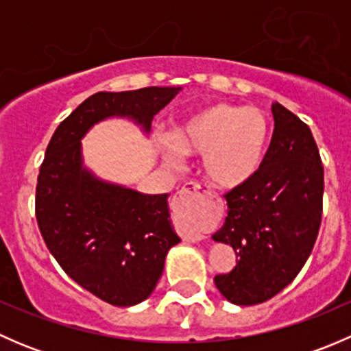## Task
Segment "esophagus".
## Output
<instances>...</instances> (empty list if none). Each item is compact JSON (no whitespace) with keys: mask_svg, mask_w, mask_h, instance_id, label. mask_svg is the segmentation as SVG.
<instances>
[{"mask_svg":"<svg viewBox=\"0 0 351 351\" xmlns=\"http://www.w3.org/2000/svg\"><path fill=\"white\" fill-rule=\"evenodd\" d=\"M189 193H200V195H210V192H208L207 189H205L202 183H197V182H189L185 186H183L182 190H180V198H183L185 195H189ZM182 238L185 239V241L189 243H197L200 241V239H204V234H202L200 231H197V229H183L182 231Z\"/></svg>","mask_w":351,"mask_h":351,"instance_id":"esophagus-1","label":"esophagus"}]
</instances>
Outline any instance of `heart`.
Segmentation results:
<instances>
[{"mask_svg": "<svg viewBox=\"0 0 351 351\" xmlns=\"http://www.w3.org/2000/svg\"><path fill=\"white\" fill-rule=\"evenodd\" d=\"M271 141L270 117L260 108L214 104L186 117L162 141L171 165L180 153L204 156L202 168L212 185L232 190L250 183L261 171Z\"/></svg>", "mask_w": 351, "mask_h": 351, "instance_id": "obj_1", "label": "heart"}]
</instances>
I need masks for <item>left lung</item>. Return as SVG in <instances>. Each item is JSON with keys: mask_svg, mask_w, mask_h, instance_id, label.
Returning a JSON list of instances; mask_svg holds the SVG:
<instances>
[{"mask_svg": "<svg viewBox=\"0 0 351 351\" xmlns=\"http://www.w3.org/2000/svg\"><path fill=\"white\" fill-rule=\"evenodd\" d=\"M271 113L275 129L263 168L226 193L228 217L212 236L236 251V267L214 282L238 306L265 302L297 277L323 217L324 168L313 132L280 104Z\"/></svg>", "mask_w": 351, "mask_h": 351, "instance_id": "obj_1", "label": "left lung"}]
</instances>
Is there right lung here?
I'll use <instances>...</instances> for the list:
<instances>
[{"mask_svg": "<svg viewBox=\"0 0 351 351\" xmlns=\"http://www.w3.org/2000/svg\"><path fill=\"white\" fill-rule=\"evenodd\" d=\"M182 88L149 86L91 95L56 129L35 190V217L62 270L112 306L151 295L169 247L180 243L169 221L168 193L146 195L98 180L81 158L84 134L108 117L151 120Z\"/></svg>", "mask_w": 351, "mask_h": 351, "instance_id": "obj_1", "label": "right lung"}]
</instances>
